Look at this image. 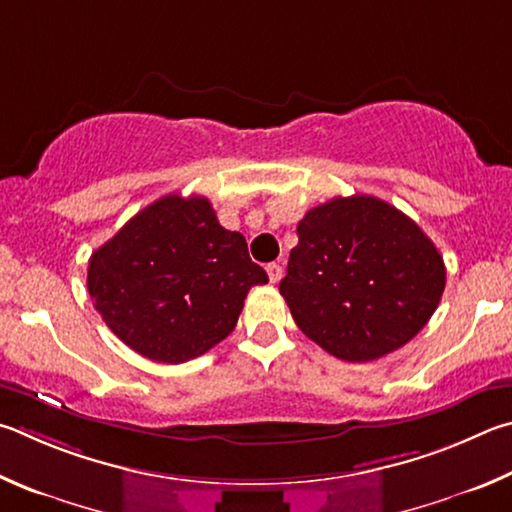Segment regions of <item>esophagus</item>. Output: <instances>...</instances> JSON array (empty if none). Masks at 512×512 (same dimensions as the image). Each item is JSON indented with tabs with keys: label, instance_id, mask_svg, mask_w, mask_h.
<instances>
[{
	"label": "esophagus",
	"instance_id": "1",
	"mask_svg": "<svg viewBox=\"0 0 512 512\" xmlns=\"http://www.w3.org/2000/svg\"><path fill=\"white\" fill-rule=\"evenodd\" d=\"M267 270V276H270V283H279L281 276H283V267L279 263H270L265 267Z\"/></svg>",
	"mask_w": 512,
	"mask_h": 512
}]
</instances>
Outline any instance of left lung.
Here are the masks:
<instances>
[{
  "mask_svg": "<svg viewBox=\"0 0 512 512\" xmlns=\"http://www.w3.org/2000/svg\"><path fill=\"white\" fill-rule=\"evenodd\" d=\"M297 236L279 290L301 333L339 360H380L438 308L443 256L396 206L333 197L306 213Z\"/></svg>",
  "mask_w": 512,
  "mask_h": 512,
  "instance_id": "8db88e82",
  "label": "left lung"
}]
</instances>
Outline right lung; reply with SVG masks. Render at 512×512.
Listing matches in <instances>:
<instances>
[{
	"label": "right lung",
	"instance_id": "1",
	"mask_svg": "<svg viewBox=\"0 0 512 512\" xmlns=\"http://www.w3.org/2000/svg\"><path fill=\"white\" fill-rule=\"evenodd\" d=\"M267 283L245 236L227 231L202 195H164L89 258L87 290L112 333L161 364L220 344L247 292Z\"/></svg>",
	"mask_w": 512,
	"mask_h": 512
}]
</instances>
